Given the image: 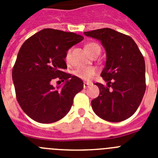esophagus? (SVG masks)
Returning a JSON list of instances; mask_svg holds the SVG:
<instances>
[{
	"label": "esophagus",
	"instance_id": "1",
	"mask_svg": "<svg viewBox=\"0 0 158 158\" xmlns=\"http://www.w3.org/2000/svg\"><path fill=\"white\" fill-rule=\"evenodd\" d=\"M92 83L91 82H84V88L86 89L87 87H89V85H91Z\"/></svg>",
	"mask_w": 158,
	"mask_h": 158
}]
</instances>
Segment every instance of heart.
Segmentation results:
<instances>
[{
	"mask_svg": "<svg viewBox=\"0 0 158 158\" xmlns=\"http://www.w3.org/2000/svg\"><path fill=\"white\" fill-rule=\"evenodd\" d=\"M85 49L87 52L89 53L91 56H93L94 54H100L101 49L100 46L96 43H89L85 45ZM70 58V50L66 52L65 54V60L69 61ZM96 69L93 67H85V68H78L75 70V75L81 79L83 80H90L95 74H96Z\"/></svg>",
	"mask_w": 158,
	"mask_h": 158,
	"instance_id": "heart-1",
	"label": "heart"
}]
</instances>
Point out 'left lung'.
Here are the masks:
<instances>
[{
  "label": "left lung",
  "mask_w": 158,
  "mask_h": 158,
  "mask_svg": "<svg viewBox=\"0 0 158 158\" xmlns=\"http://www.w3.org/2000/svg\"><path fill=\"white\" fill-rule=\"evenodd\" d=\"M86 36L101 42L107 54L100 76L107 82L91 104L96 115L109 122H121L130 118L140 105L146 91V65L139 47L129 35L111 28L84 32Z\"/></svg>",
  "instance_id": "left-lung-1"
}]
</instances>
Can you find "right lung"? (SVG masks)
<instances>
[{
    "label": "right lung",
    "instance_id": "right-lung-1",
    "mask_svg": "<svg viewBox=\"0 0 158 158\" xmlns=\"http://www.w3.org/2000/svg\"><path fill=\"white\" fill-rule=\"evenodd\" d=\"M83 39L73 32L45 28L21 46L12 69V81L19 106L33 120L51 123L69 111L84 84L77 77L63 72L67 68L65 54ZM54 79L65 81L62 88L52 85Z\"/></svg>",
    "mask_w": 158,
    "mask_h": 158
}]
</instances>
